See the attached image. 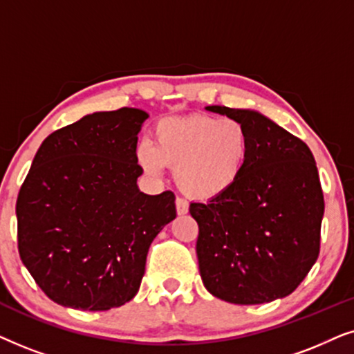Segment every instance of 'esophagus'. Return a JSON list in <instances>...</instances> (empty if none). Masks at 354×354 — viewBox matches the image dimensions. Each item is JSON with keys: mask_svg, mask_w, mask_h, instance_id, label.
Listing matches in <instances>:
<instances>
[{"mask_svg": "<svg viewBox=\"0 0 354 354\" xmlns=\"http://www.w3.org/2000/svg\"><path fill=\"white\" fill-rule=\"evenodd\" d=\"M176 207H177V214L178 216L187 214V212H188V201L183 200V198H180V196H177Z\"/></svg>", "mask_w": 354, "mask_h": 354, "instance_id": "esophagus-1", "label": "esophagus"}]
</instances>
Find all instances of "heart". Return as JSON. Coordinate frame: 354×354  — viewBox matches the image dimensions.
Wrapping results in <instances>:
<instances>
[{"label":"heart","mask_w":354,"mask_h":354,"mask_svg":"<svg viewBox=\"0 0 354 354\" xmlns=\"http://www.w3.org/2000/svg\"><path fill=\"white\" fill-rule=\"evenodd\" d=\"M248 129L235 119L206 114L159 120L154 145L142 142L138 162L156 176L176 169L177 185L188 196L211 200L232 190L243 176L251 154Z\"/></svg>","instance_id":"b5f03b06"}]
</instances>
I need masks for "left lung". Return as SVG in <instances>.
I'll use <instances>...</instances> for the list:
<instances>
[{"label": "left lung", "instance_id": "8db88e82", "mask_svg": "<svg viewBox=\"0 0 354 354\" xmlns=\"http://www.w3.org/2000/svg\"><path fill=\"white\" fill-rule=\"evenodd\" d=\"M248 129L251 154L239 183L190 203L196 256L207 292L234 304H263L297 290L321 250L324 195L308 145L263 114L207 106Z\"/></svg>", "mask_w": 354, "mask_h": 354}]
</instances>
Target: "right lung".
<instances>
[{
  "label": "right lung",
  "mask_w": 354,
  "mask_h": 354,
  "mask_svg": "<svg viewBox=\"0 0 354 354\" xmlns=\"http://www.w3.org/2000/svg\"><path fill=\"white\" fill-rule=\"evenodd\" d=\"M145 111L95 113L48 135L16 203L17 248L61 306L108 311L137 295L151 241L176 219L171 190L145 195L137 140Z\"/></svg>",
  "instance_id": "right-lung-1"
}]
</instances>
